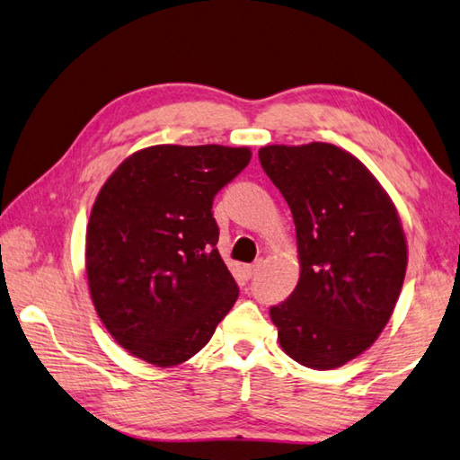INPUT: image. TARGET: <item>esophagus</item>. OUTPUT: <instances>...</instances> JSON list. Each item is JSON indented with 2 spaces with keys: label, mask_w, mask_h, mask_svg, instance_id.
<instances>
[{
  "label": "esophagus",
  "mask_w": 460,
  "mask_h": 460,
  "mask_svg": "<svg viewBox=\"0 0 460 460\" xmlns=\"http://www.w3.org/2000/svg\"><path fill=\"white\" fill-rule=\"evenodd\" d=\"M259 267H261V259H259V261H255V263H252V265H245V273L249 275V278H253V275L259 271Z\"/></svg>",
  "instance_id": "obj_1"
}]
</instances>
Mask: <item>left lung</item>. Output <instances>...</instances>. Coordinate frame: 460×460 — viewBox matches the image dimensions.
<instances>
[{
	"label": "left lung",
	"instance_id": "8db88e82",
	"mask_svg": "<svg viewBox=\"0 0 460 460\" xmlns=\"http://www.w3.org/2000/svg\"><path fill=\"white\" fill-rule=\"evenodd\" d=\"M259 161L297 237L299 281L270 310L279 346L307 368H340L374 344L396 307L408 265L398 211L368 166L336 145H267Z\"/></svg>",
	"mask_w": 460,
	"mask_h": 460
}]
</instances>
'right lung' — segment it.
<instances>
[{
    "label": "right lung",
    "mask_w": 460,
    "mask_h": 460,
    "mask_svg": "<svg viewBox=\"0 0 460 460\" xmlns=\"http://www.w3.org/2000/svg\"><path fill=\"white\" fill-rule=\"evenodd\" d=\"M247 146L155 145L116 166L92 207L86 275L108 333L158 368L207 346L239 296L211 207Z\"/></svg>",
    "instance_id": "1"
}]
</instances>
